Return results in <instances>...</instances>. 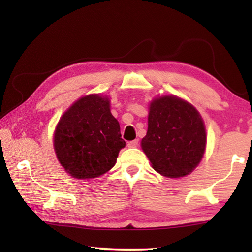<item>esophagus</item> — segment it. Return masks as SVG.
<instances>
[{"mask_svg": "<svg viewBox=\"0 0 252 252\" xmlns=\"http://www.w3.org/2000/svg\"><path fill=\"white\" fill-rule=\"evenodd\" d=\"M139 144V140H133V141L127 142V147L129 148H136Z\"/></svg>", "mask_w": 252, "mask_h": 252, "instance_id": "obj_1", "label": "esophagus"}]
</instances>
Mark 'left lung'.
I'll return each instance as SVG.
<instances>
[{"label": "left lung", "mask_w": 252, "mask_h": 252, "mask_svg": "<svg viewBox=\"0 0 252 252\" xmlns=\"http://www.w3.org/2000/svg\"><path fill=\"white\" fill-rule=\"evenodd\" d=\"M206 146L203 119L192 104L177 95L150 102L141 148L158 173L168 178L188 176L202 160Z\"/></svg>", "instance_id": "obj_1"}]
</instances>
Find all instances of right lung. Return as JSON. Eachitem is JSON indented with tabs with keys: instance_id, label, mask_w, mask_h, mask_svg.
Returning a JSON list of instances; mask_svg holds the SVG:
<instances>
[{
	"instance_id": "obj_1",
	"label": "right lung",
	"mask_w": 252,
	"mask_h": 252,
	"mask_svg": "<svg viewBox=\"0 0 252 252\" xmlns=\"http://www.w3.org/2000/svg\"><path fill=\"white\" fill-rule=\"evenodd\" d=\"M53 147L60 164L75 179L89 180L112 169L126 141L109 97L89 94L76 100L55 126Z\"/></svg>"
}]
</instances>
